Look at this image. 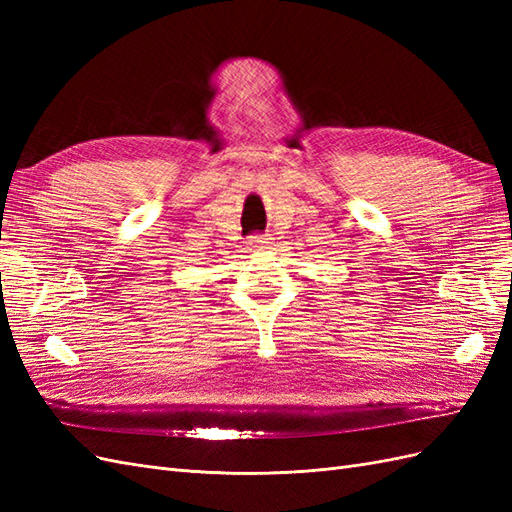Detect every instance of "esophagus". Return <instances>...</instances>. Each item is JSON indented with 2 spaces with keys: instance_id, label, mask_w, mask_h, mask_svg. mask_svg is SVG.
I'll use <instances>...</instances> for the list:
<instances>
[{
  "instance_id": "34e87169",
  "label": "esophagus",
  "mask_w": 512,
  "mask_h": 512,
  "mask_svg": "<svg viewBox=\"0 0 512 512\" xmlns=\"http://www.w3.org/2000/svg\"><path fill=\"white\" fill-rule=\"evenodd\" d=\"M269 237H262V235H254V237H250L247 239V243H245V250L247 252H260V250H265V247H269Z\"/></svg>"
}]
</instances>
